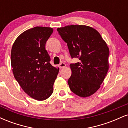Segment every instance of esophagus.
I'll return each instance as SVG.
<instances>
[{"instance_id":"1","label":"esophagus","mask_w":128,"mask_h":128,"mask_svg":"<svg viewBox=\"0 0 128 128\" xmlns=\"http://www.w3.org/2000/svg\"><path fill=\"white\" fill-rule=\"evenodd\" d=\"M66 66V65L65 63L61 62V64L59 65V67H60V68H64V67H65Z\"/></svg>"}]
</instances>
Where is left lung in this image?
I'll return each mask as SVG.
<instances>
[{"instance_id":"left-lung-1","label":"left lung","mask_w":128,"mask_h":128,"mask_svg":"<svg viewBox=\"0 0 128 128\" xmlns=\"http://www.w3.org/2000/svg\"><path fill=\"white\" fill-rule=\"evenodd\" d=\"M57 30L67 43L72 58L80 60L70 64L69 87L82 98L92 96L100 88L109 69L110 50L106 42L98 30L88 26L73 24Z\"/></svg>"}]
</instances>
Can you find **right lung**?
Listing matches in <instances>:
<instances>
[{
    "instance_id": "1",
    "label": "right lung",
    "mask_w": 128,
    "mask_h": 128,
    "mask_svg": "<svg viewBox=\"0 0 128 128\" xmlns=\"http://www.w3.org/2000/svg\"><path fill=\"white\" fill-rule=\"evenodd\" d=\"M52 28L36 26L19 36L13 44L11 63L14 76L23 90L36 100H44L54 92L59 68L50 64L46 50Z\"/></svg>"
}]
</instances>
